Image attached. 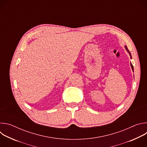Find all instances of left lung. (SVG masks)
<instances>
[{"label":"left lung","instance_id":"1","mask_svg":"<svg viewBox=\"0 0 147 147\" xmlns=\"http://www.w3.org/2000/svg\"><path fill=\"white\" fill-rule=\"evenodd\" d=\"M125 49L127 50V51L129 52V55H130V58L131 59L132 57H131V53H130V51L128 50V49H127V47L126 46H125ZM130 65H131V69H132V70H133V71H134V68H133V65L131 64V63H130Z\"/></svg>","mask_w":147,"mask_h":147}]
</instances>
